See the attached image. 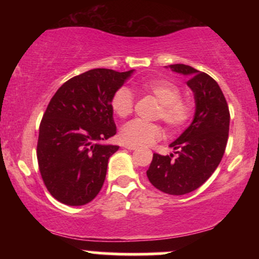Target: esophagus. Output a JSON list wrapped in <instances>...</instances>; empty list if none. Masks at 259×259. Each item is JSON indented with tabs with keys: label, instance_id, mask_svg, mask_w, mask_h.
I'll list each match as a JSON object with an SVG mask.
<instances>
[{
	"label": "esophagus",
	"instance_id": "1",
	"mask_svg": "<svg viewBox=\"0 0 259 259\" xmlns=\"http://www.w3.org/2000/svg\"><path fill=\"white\" fill-rule=\"evenodd\" d=\"M124 147L127 148V150H136V146L135 145H130V144H125L124 145Z\"/></svg>",
	"mask_w": 259,
	"mask_h": 259
}]
</instances>
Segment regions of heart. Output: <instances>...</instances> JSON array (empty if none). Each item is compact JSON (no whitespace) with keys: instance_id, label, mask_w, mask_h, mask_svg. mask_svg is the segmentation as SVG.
Listing matches in <instances>:
<instances>
[{"instance_id":"1","label":"heart","mask_w":259,"mask_h":259,"mask_svg":"<svg viewBox=\"0 0 259 259\" xmlns=\"http://www.w3.org/2000/svg\"><path fill=\"white\" fill-rule=\"evenodd\" d=\"M138 90L156 97L160 103L156 117L164 121L170 129H180L186 125L194 114L192 101L183 99L180 88L170 80L163 78L145 80L138 85ZM134 102L133 92L126 86H121L113 94L111 108L119 118H126L133 113ZM162 136L163 129L159 124L146 123L140 119L129 121L120 130V139L125 144L135 146L151 145Z\"/></svg>"}]
</instances>
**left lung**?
I'll return each instance as SVG.
<instances>
[{"instance_id":"8db88e82","label":"left lung","mask_w":259,"mask_h":259,"mask_svg":"<svg viewBox=\"0 0 259 259\" xmlns=\"http://www.w3.org/2000/svg\"><path fill=\"white\" fill-rule=\"evenodd\" d=\"M169 67L189 78L186 84L196 103L194 120L169 145L174 153H153L146 174L159 191L179 196L195 191L214 173L227 147L230 113L218 82L208 74L185 64Z\"/></svg>"}]
</instances>
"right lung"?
I'll use <instances>...</instances> for the list:
<instances>
[{"instance_id":"obj_1","label":"right lung","mask_w":259,"mask_h":259,"mask_svg":"<svg viewBox=\"0 0 259 259\" xmlns=\"http://www.w3.org/2000/svg\"><path fill=\"white\" fill-rule=\"evenodd\" d=\"M133 73L91 69L53 95L40 123L36 153L45 185L57 201L82 206L102 189L109 157L119 148L103 144L117 133L111 99Z\"/></svg>"}]
</instances>
